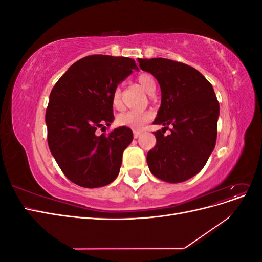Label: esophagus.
<instances>
[{
    "label": "esophagus",
    "instance_id": "esophagus-1",
    "mask_svg": "<svg viewBox=\"0 0 262 262\" xmlns=\"http://www.w3.org/2000/svg\"><path fill=\"white\" fill-rule=\"evenodd\" d=\"M141 133H142V132H141L140 130H134V131H133V138H134V139H138V138L140 137Z\"/></svg>",
    "mask_w": 262,
    "mask_h": 262
}]
</instances>
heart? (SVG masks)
Returning <instances> with one entry per match:
<instances>
[{"label":"heart","mask_w":262,"mask_h":262,"mask_svg":"<svg viewBox=\"0 0 262 262\" xmlns=\"http://www.w3.org/2000/svg\"><path fill=\"white\" fill-rule=\"evenodd\" d=\"M137 81L143 87L147 93H153L156 89L155 78L152 74L143 72L138 75ZM112 104L116 109L122 107L121 100V90L120 87H116L112 94ZM152 112H137V110H129L122 114H119L116 118V122L120 126H126L130 129H141L145 123L149 122L153 119Z\"/></svg>","instance_id":"obj_1"}]
</instances>
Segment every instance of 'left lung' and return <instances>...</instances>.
<instances>
[{
    "label": "left lung",
    "mask_w": 262,
    "mask_h": 262,
    "mask_svg": "<svg viewBox=\"0 0 262 262\" xmlns=\"http://www.w3.org/2000/svg\"><path fill=\"white\" fill-rule=\"evenodd\" d=\"M140 68L160 84L162 104L154 124L156 144L146 161L158 179L176 184L196 175L215 147L220 106L211 83L199 71L164 58L139 59ZM171 125L172 133L164 136Z\"/></svg>",
    "instance_id": "8db88e82"
}]
</instances>
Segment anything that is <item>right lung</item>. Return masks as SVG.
I'll return each instance as SVG.
<instances>
[{
  "label": "right lung",
  "instance_id": "1",
  "mask_svg": "<svg viewBox=\"0 0 262 262\" xmlns=\"http://www.w3.org/2000/svg\"><path fill=\"white\" fill-rule=\"evenodd\" d=\"M133 59L94 54L76 61L55 83L46 110L48 145L67 178L84 188L113 182L133 139L120 126L97 136L114 120L112 94L137 70Z\"/></svg>",
  "mask_w": 262,
  "mask_h": 262
}]
</instances>
